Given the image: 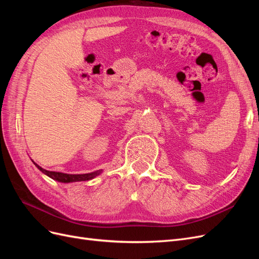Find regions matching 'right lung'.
Masks as SVG:
<instances>
[{
	"mask_svg": "<svg viewBox=\"0 0 259 259\" xmlns=\"http://www.w3.org/2000/svg\"><path fill=\"white\" fill-rule=\"evenodd\" d=\"M34 165L38 169H40L42 173H44L45 175H48L52 179L56 180V182L64 183V184L75 183V182H85V180H91L93 178H95L96 176H98L101 173V171H103V170H96V171H92V173H88V174H66V173H59V171L46 170V169L42 168L41 166H38L36 163H34Z\"/></svg>",
	"mask_w": 259,
	"mask_h": 259,
	"instance_id": "1",
	"label": "right lung"
}]
</instances>
